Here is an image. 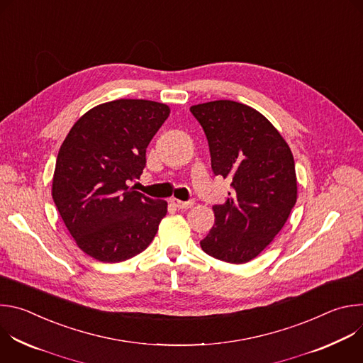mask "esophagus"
<instances>
[{
  "label": "esophagus",
  "mask_w": 363,
  "mask_h": 363,
  "mask_svg": "<svg viewBox=\"0 0 363 363\" xmlns=\"http://www.w3.org/2000/svg\"><path fill=\"white\" fill-rule=\"evenodd\" d=\"M171 202L177 206V208H179V210H188V208H191V206L195 203L194 201H181V199H177V198H172Z\"/></svg>",
  "instance_id": "esophagus-1"
}]
</instances>
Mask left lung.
<instances>
[{
  "label": "left lung",
  "instance_id": "8db88e82",
  "mask_svg": "<svg viewBox=\"0 0 363 363\" xmlns=\"http://www.w3.org/2000/svg\"><path fill=\"white\" fill-rule=\"evenodd\" d=\"M201 123L216 175L231 179L233 192L214 205L216 223L199 244L214 258L242 264L280 233L297 199L293 153L260 112L233 100L191 106Z\"/></svg>",
  "mask_w": 363,
  "mask_h": 363
}]
</instances>
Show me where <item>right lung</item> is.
Instances as JSON below:
<instances>
[{
    "label": "right lung",
    "mask_w": 363,
    "mask_h": 363,
    "mask_svg": "<svg viewBox=\"0 0 363 363\" xmlns=\"http://www.w3.org/2000/svg\"><path fill=\"white\" fill-rule=\"evenodd\" d=\"M169 106L119 99L86 112L60 146L55 203L77 247L103 263H119L153 240L168 202L128 185L146 165V147L168 119Z\"/></svg>",
    "instance_id": "right-lung-1"
}]
</instances>
